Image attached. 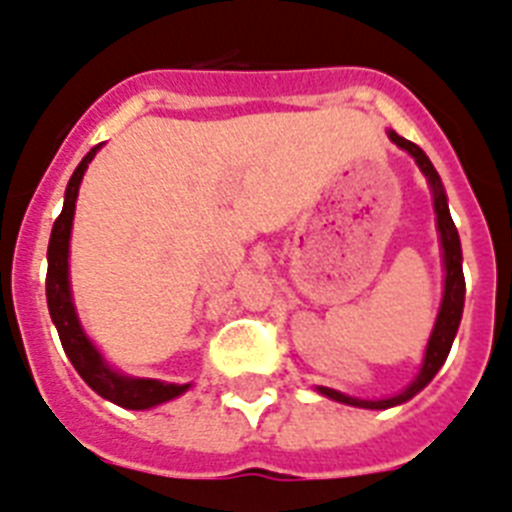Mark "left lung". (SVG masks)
I'll use <instances>...</instances> for the list:
<instances>
[{"label":"left lung","mask_w":512,"mask_h":512,"mask_svg":"<svg viewBox=\"0 0 512 512\" xmlns=\"http://www.w3.org/2000/svg\"><path fill=\"white\" fill-rule=\"evenodd\" d=\"M390 140H393L398 148L409 150L411 156H414V161L419 163V169H422L424 176L429 179V184H432V192H435L437 229H440L442 255H445V294H442V307H440V315H437L435 330H432V336H429L422 372H419V377H416L409 388L403 390V393L393 395V398H385V401H362V398H351V395H343L338 393V390L320 388V393L333 398V401L349 403V406H362V409H390V406L406 403L437 375V369H440L442 362L448 359L453 338L455 333H458V325H461L463 296H466V281H463V268H461V239H458V229H455L453 218H450L448 200H445V190H442L440 174H437L432 161L424 156V150L419 148V145H414L411 140L401 137L398 132H390Z\"/></svg>","instance_id":"left-lung-1"}]
</instances>
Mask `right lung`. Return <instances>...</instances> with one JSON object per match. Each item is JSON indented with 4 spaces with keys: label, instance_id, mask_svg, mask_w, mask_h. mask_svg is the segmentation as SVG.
Masks as SVG:
<instances>
[{
    "label": "right lung",
    "instance_id": "obj_1",
    "mask_svg": "<svg viewBox=\"0 0 512 512\" xmlns=\"http://www.w3.org/2000/svg\"><path fill=\"white\" fill-rule=\"evenodd\" d=\"M98 145L80 161V166L72 174L67 192H64V208L54 221L49 239V270H46V302H49L51 320L57 325L59 341H62L64 354L70 356L72 367L77 375L88 382L101 398L117 403L122 409H150L163 401H171L182 395L190 385H171L161 380H135V377L117 375L109 364H103L101 354L93 349V343L85 338L80 322H77L75 307L70 299V281H67V257H70V231L72 216H75V200L83 174L88 163L96 156Z\"/></svg>",
    "mask_w": 512,
    "mask_h": 512
}]
</instances>
